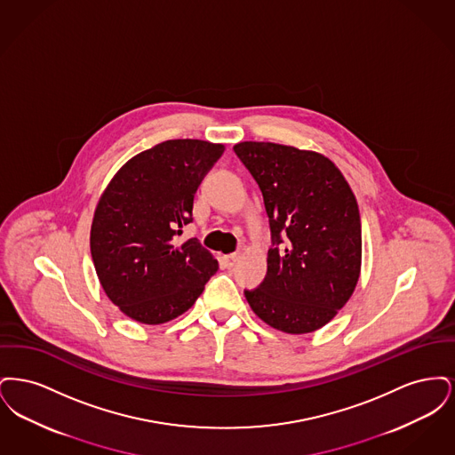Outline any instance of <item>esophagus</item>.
Masks as SVG:
<instances>
[{"mask_svg":"<svg viewBox=\"0 0 455 455\" xmlns=\"http://www.w3.org/2000/svg\"><path fill=\"white\" fill-rule=\"evenodd\" d=\"M237 252H235V254H230V256H225V258H223V262H225V266H227V267H234V266L237 264Z\"/></svg>","mask_w":455,"mask_h":455,"instance_id":"obj_1","label":"esophagus"}]
</instances>
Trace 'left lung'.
Segmentation results:
<instances>
[{
	"mask_svg": "<svg viewBox=\"0 0 455 455\" xmlns=\"http://www.w3.org/2000/svg\"><path fill=\"white\" fill-rule=\"evenodd\" d=\"M234 150L259 186L273 240L266 278L245 299L278 331L314 332L347 305L360 278L356 197L323 153L269 141H242Z\"/></svg>",
	"mask_w": 455,
	"mask_h": 455,
	"instance_id": "1",
	"label": "left lung"
}]
</instances>
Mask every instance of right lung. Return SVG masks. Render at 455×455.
<instances>
[{
    "label": "right lung",
    "instance_id": "add662e5",
    "mask_svg": "<svg viewBox=\"0 0 455 455\" xmlns=\"http://www.w3.org/2000/svg\"><path fill=\"white\" fill-rule=\"evenodd\" d=\"M225 150L203 140H169L134 155L100 196L90 252L108 300L132 321L156 325L195 305L218 260L197 238L177 245L193 220L203 177Z\"/></svg>",
    "mask_w": 455,
    "mask_h": 455
}]
</instances>
